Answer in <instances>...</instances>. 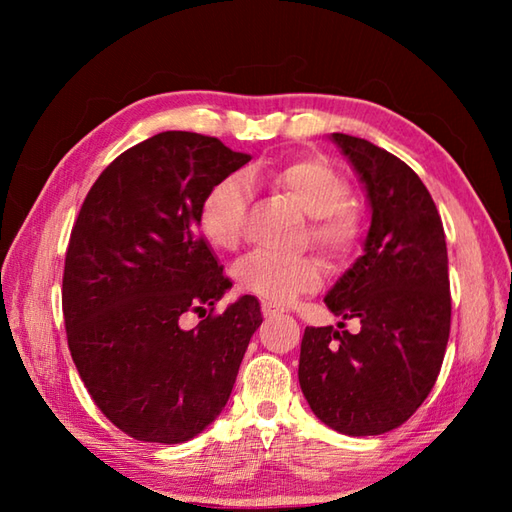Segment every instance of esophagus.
Instances as JSON below:
<instances>
[{"label":"esophagus","mask_w":512,"mask_h":512,"mask_svg":"<svg viewBox=\"0 0 512 512\" xmlns=\"http://www.w3.org/2000/svg\"><path fill=\"white\" fill-rule=\"evenodd\" d=\"M284 310L281 308H277L275 303H268V301H262V314L266 319H270V317H277V314H281Z\"/></svg>","instance_id":"1"}]
</instances>
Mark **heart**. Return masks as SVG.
Wrapping results in <instances>:
<instances>
[{"label":"heart","mask_w":512,"mask_h":512,"mask_svg":"<svg viewBox=\"0 0 512 512\" xmlns=\"http://www.w3.org/2000/svg\"><path fill=\"white\" fill-rule=\"evenodd\" d=\"M253 182H270L288 193L310 215L308 239L334 264H345L363 242V220L350 204V182L319 156H301L286 162H262L246 171ZM250 204V184L239 173H228L204 193L200 204L202 235L215 248L231 250L244 233ZM239 290L268 303H290L301 292L317 290L323 266L317 255L279 257L253 250L233 268Z\"/></svg>","instance_id":"1"}]
</instances>
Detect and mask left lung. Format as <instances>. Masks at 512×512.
<instances>
[{
  "instance_id": "8db88e82",
  "label": "left lung",
  "mask_w": 512,
  "mask_h": 512,
  "mask_svg": "<svg viewBox=\"0 0 512 512\" xmlns=\"http://www.w3.org/2000/svg\"><path fill=\"white\" fill-rule=\"evenodd\" d=\"M332 138L365 182L372 226L365 255L325 303L361 332L306 328L299 385L334 431L380 436L407 422L438 380L451 330L447 242L416 171L365 138Z\"/></svg>"
}]
</instances>
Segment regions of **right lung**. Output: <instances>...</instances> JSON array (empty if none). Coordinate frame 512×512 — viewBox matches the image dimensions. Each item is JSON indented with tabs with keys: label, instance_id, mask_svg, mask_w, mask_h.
Wrapping results in <instances>:
<instances>
[{
	"label": "right lung",
	"instance_id": "1",
	"mask_svg": "<svg viewBox=\"0 0 512 512\" xmlns=\"http://www.w3.org/2000/svg\"><path fill=\"white\" fill-rule=\"evenodd\" d=\"M250 160L222 140L162 132L129 147L92 184L63 268L72 361L96 407L143 442H187L220 416L259 301L215 314L231 281L198 231L204 193ZM201 317L181 328L184 313Z\"/></svg>",
	"mask_w": 512,
	"mask_h": 512
}]
</instances>
